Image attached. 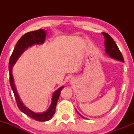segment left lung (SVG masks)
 I'll use <instances>...</instances> for the list:
<instances>
[{
	"mask_svg": "<svg viewBox=\"0 0 134 134\" xmlns=\"http://www.w3.org/2000/svg\"><path fill=\"white\" fill-rule=\"evenodd\" d=\"M104 37V47H105V53L110 56V57L114 58V59L120 60L121 62H124V57H123L120 51L119 48L116 45V43L113 40L108 34L107 33H102ZM77 113L79 114L81 117L84 118L76 110Z\"/></svg>",
	"mask_w": 134,
	"mask_h": 134,
	"instance_id": "obj_1",
	"label": "left lung"
}]
</instances>
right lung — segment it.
Wrapping results in <instances>:
<instances>
[{"label":"right lung","mask_w":134,"mask_h":134,"mask_svg":"<svg viewBox=\"0 0 134 134\" xmlns=\"http://www.w3.org/2000/svg\"><path fill=\"white\" fill-rule=\"evenodd\" d=\"M46 37V31L42 29L33 31L28 32L24 34V35L18 40L15 46L13 53L10 57V60L9 63V80H10V84L12 90L13 91L14 94L16 98L17 104L19 109L24 114L27 115L30 117L33 118L34 120L39 121H45L50 120L53 116L55 112L57 103L60 94L64 86L58 88L56 91L53 93L52 98L51 105L47 111L43 113H35L30 109L27 108L24 105L23 102L20 99L19 94L17 91L16 86H15L14 78L13 76V67L14 65L17 60L19 58L21 55L26 50L28 47H31L35 44H41L44 42Z\"/></svg>","instance_id":"add662e5"}]
</instances>
